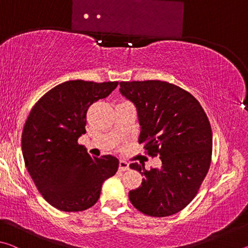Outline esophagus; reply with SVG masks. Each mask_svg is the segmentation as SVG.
Here are the masks:
<instances>
[{
  "instance_id": "esophagus-1",
  "label": "esophagus",
  "mask_w": 248,
  "mask_h": 248,
  "mask_svg": "<svg viewBox=\"0 0 248 248\" xmlns=\"http://www.w3.org/2000/svg\"><path fill=\"white\" fill-rule=\"evenodd\" d=\"M119 170H129V163L127 161H124V159H120L119 162Z\"/></svg>"
}]
</instances>
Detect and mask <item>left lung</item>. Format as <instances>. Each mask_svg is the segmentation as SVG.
Returning <instances> with one entry per match:
<instances>
[{"label": "left lung", "mask_w": 248, "mask_h": 248, "mask_svg": "<svg viewBox=\"0 0 248 248\" xmlns=\"http://www.w3.org/2000/svg\"><path fill=\"white\" fill-rule=\"evenodd\" d=\"M120 93L137 107L139 143L162 161L159 169L150 170L144 164L130 165L144 177L129 199L146 216H173L190 203L208 174L212 155L208 117L189 92L164 81L120 82Z\"/></svg>", "instance_id": "left-lung-1"}]
</instances>
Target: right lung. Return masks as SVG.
<instances>
[{
	"instance_id": "add662e5",
	"label": "right lung",
	"mask_w": 248,
	"mask_h": 248,
	"mask_svg": "<svg viewBox=\"0 0 248 248\" xmlns=\"http://www.w3.org/2000/svg\"><path fill=\"white\" fill-rule=\"evenodd\" d=\"M118 82L68 81L47 92L35 104L24 125L25 165L45 200L64 212L94 205L102 185L116 174L119 159L91 156L78 138L86 132V112L107 97Z\"/></svg>"
}]
</instances>
